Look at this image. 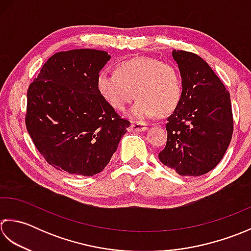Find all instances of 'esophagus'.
I'll return each instance as SVG.
<instances>
[{"mask_svg":"<svg viewBox=\"0 0 251 251\" xmlns=\"http://www.w3.org/2000/svg\"><path fill=\"white\" fill-rule=\"evenodd\" d=\"M147 126L145 124H139V122H133L130 126V131L133 132H144L147 130Z\"/></svg>","mask_w":251,"mask_h":251,"instance_id":"34e87169","label":"esophagus"}]
</instances>
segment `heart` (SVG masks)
I'll return each mask as SVG.
<instances>
[{"instance_id": "1", "label": "heart", "mask_w": 251, "mask_h": 251, "mask_svg": "<svg viewBox=\"0 0 251 251\" xmlns=\"http://www.w3.org/2000/svg\"><path fill=\"white\" fill-rule=\"evenodd\" d=\"M96 89L107 104L124 110L135 95L126 115L145 121L157 114L175 110L182 97V79L176 66L154 57H135L117 67V74L101 70L96 76Z\"/></svg>"}]
</instances>
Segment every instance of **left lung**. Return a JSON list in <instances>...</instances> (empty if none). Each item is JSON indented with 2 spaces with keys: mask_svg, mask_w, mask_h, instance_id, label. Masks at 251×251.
I'll return each mask as SVG.
<instances>
[{
  "mask_svg": "<svg viewBox=\"0 0 251 251\" xmlns=\"http://www.w3.org/2000/svg\"><path fill=\"white\" fill-rule=\"evenodd\" d=\"M182 78L180 103L168 118L159 160L182 176H199L221 161L233 134L231 97L201 56L173 50Z\"/></svg>",
  "mask_w": 251,
  "mask_h": 251,
  "instance_id": "obj_1",
  "label": "left lung"
}]
</instances>
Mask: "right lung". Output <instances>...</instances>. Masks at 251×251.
Segmentation results:
<instances>
[{
    "instance_id": "obj_1",
    "label": "right lung",
    "mask_w": 251,
    "mask_h": 251,
    "mask_svg": "<svg viewBox=\"0 0 251 251\" xmlns=\"http://www.w3.org/2000/svg\"><path fill=\"white\" fill-rule=\"evenodd\" d=\"M109 59L105 50L91 49L56 53L29 86L25 126L58 170L84 176L103 171L130 126L96 89Z\"/></svg>"
}]
</instances>
